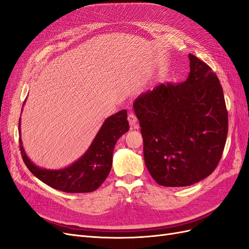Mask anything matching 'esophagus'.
I'll list each match as a JSON object with an SVG mask.
<instances>
[{"label": "esophagus", "mask_w": 249, "mask_h": 249, "mask_svg": "<svg viewBox=\"0 0 249 249\" xmlns=\"http://www.w3.org/2000/svg\"><path fill=\"white\" fill-rule=\"evenodd\" d=\"M127 120H129V124L131 126H135L136 127V124H137V117L136 115L134 114V113H129V115H127Z\"/></svg>", "instance_id": "34e87169"}]
</instances>
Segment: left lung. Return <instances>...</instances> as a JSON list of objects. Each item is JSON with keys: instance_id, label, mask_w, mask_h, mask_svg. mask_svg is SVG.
<instances>
[{"instance_id": "1", "label": "left lung", "mask_w": 249, "mask_h": 249, "mask_svg": "<svg viewBox=\"0 0 249 249\" xmlns=\"http://www.w3.org/2000/svg\"><path fill=\"white\" fill-rule=\"evenodd\" d=\"M190 72L180 84L141 93L135 110L150 176L165 187L190 186L220 161L229 119L222 86L211 67L189 54Z\"/></svg>"}]
</instances>
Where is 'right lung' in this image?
<instances>
[{
  "instance_id": "right-lung-1",
  "label": "right lung",
  "mask_w": 249,
  "mask_h": 249,
  "mask_svg": "<svg viewBox=\"0 0 249 249\" xmlns=\"http://www.w3.org/2000/svg\"><path fill=\"white\" fill-rule=\"evenodd\" d=\"M126 118V110L109 116L84 155L65 168L46 169L36 166L28 158L21 138H19L22 160L37 178L54 189L67 193L92 192L104 183L109 175L116 141L129 131L130 126ZM18 133L20 135V119Z\"/></svg>"
}]
</instances>
